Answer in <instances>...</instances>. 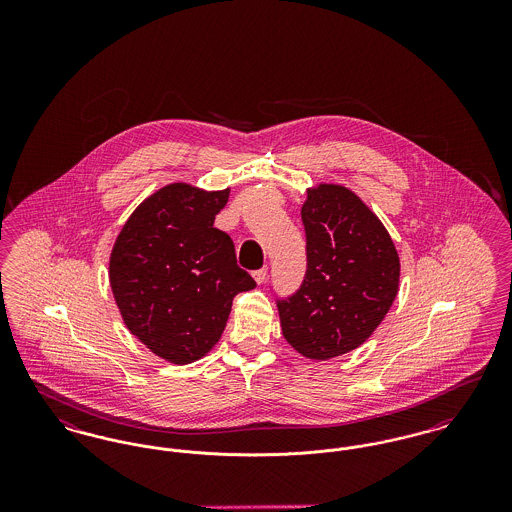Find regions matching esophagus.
Segmentation results:
<instances>
[{"mask_svg":"<svg viewBox=\"0 0 512 512\" xmlns=\"http://www.w3.org/2000/svg\"><path fill=\"white\" fill-rule=\"evenodd\" d=\"M253 278H255L257 284H265V280H267V268L255 270V272H253Z\"/></svg>","mask_w":512,"mask_h":512,"instance_id":"esophagus-1","label":"esophagus"}]
</instances>
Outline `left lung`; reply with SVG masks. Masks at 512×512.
Segmentation results:
<instances>
[{
    "label": "left lung",
    "mask_w": 512,
    "mask_h": 512,
    "mask_svg": "<svg viewBox=\"0 0 512 512\" xmlns=\"http://www.w3.org/2000/svg\"><path fill=\"white\" fill-rule=\"evenodd\" d=\"M307 272L278 299L286 341L307 359L328 361L363 345L399 292V255L380 219L340 184H318L301 207Z\"/></svg>",
    "instance_id": "1"
}]
</instances>
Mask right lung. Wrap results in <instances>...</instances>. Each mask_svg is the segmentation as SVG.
Instances as JSON below:
<instances>
[{
  "label": "right lung",
  "mask_w": 512,
  "mask_h": 512,
  "mask_svg": "<svg viewBox=\"0 0 512 512\" xmlns=\"http://www.w3.org/2000/svg\"><path fill=\"white\" fill-rule=\"evenodd\" d=\"M228 195L169 184L138 205L111 251L109 282L126 328L172 365L207 355L232 299L257 286L213 226Z\"/></svg>",
  "instance_id": "add662e5"
}]
</instances>
